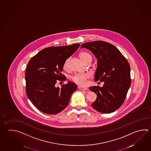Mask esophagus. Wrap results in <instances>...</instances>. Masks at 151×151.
Returning a JSON list of instances; mask_svg holds the SVG:
<instances>
[{
	"label": "esophagus",
	"instance_id": "34e87169",
	"mask_svg": "<svg viewBox=\"0 0 151 151\" xmlns=\"http://www.w3.org/2000/svg\"><path fill=\"white\" fill-rule=\"evenodd\" d=\"M78 88H79L80 90H84V91H86V90H88V88H85V87H83V86H78Z\"/></svg>",
	"mask_w": 151,
	"mask_h": 151
}]
</instances>
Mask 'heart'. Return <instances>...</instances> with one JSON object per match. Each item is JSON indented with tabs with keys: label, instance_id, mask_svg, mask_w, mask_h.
<instances>
[{
	"label": "heart",
	"instance_id": "obj_1",
	"mask_svg": "<svg viewBox=\"0 0 151 151\" xmlns=\"http://www.w3.org/2000/svg\"><path fill=\"white\" fill-rule=\"evenodd\" d=\"M80 58L82 59L83 62L86 63L88 61H91L92 56L91 54L86 52H82L80 53ZM69 58L65 60L63 65V68L67 69L68 68ZM89 77L88 74H75L71 77V80L74 82L81 86H84L86 83V80Z\"/></svg>",
	"mask_w": 151,
	"mask_h": 151
}]
</instances>
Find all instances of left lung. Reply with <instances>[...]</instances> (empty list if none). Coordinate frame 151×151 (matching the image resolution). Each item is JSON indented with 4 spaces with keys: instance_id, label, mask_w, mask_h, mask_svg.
<instances>
[{
    "instance_id": "left-lung-1",
    "label": "left lung",
    "mask_w": 151,
    "mask_h": 151,
    "mask_svg": "<svg viewBox=\"0 0 151 151\" xmlns=\"http://www.w3.org/2000/svg\"><path fill=\"white\" fill-rule=\"evenodd\" d=\"M83 47L90 50L98 59L94 81L104 82L103 87L89 88L97 96L92 107L103 113L116 111L124 103L131 85L129 63L119 50L108 42H90L83 44Z\"/></svg>"
}]
</instances>
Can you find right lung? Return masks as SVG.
<instances>
[{"mask_svg": "<svg viewBox=\"0 0 151 151\" xmlns=\"http://www.w3.org/2000/svg\"><path fill=\"white\" fill-rule=\"evenodd\" d=\"M80 46L74 44L46 47L29 60L25 74L26 93L40 111L58 114L68 105L71 94L77 90L76 84L69 81L60 88L55 84L66 80L61 73L64 63Z\"/></svg>", "mask_w": 151, "mask_h": 151, "instance_id": "right-lung-1", "label": "right lung"}]
</instances>
